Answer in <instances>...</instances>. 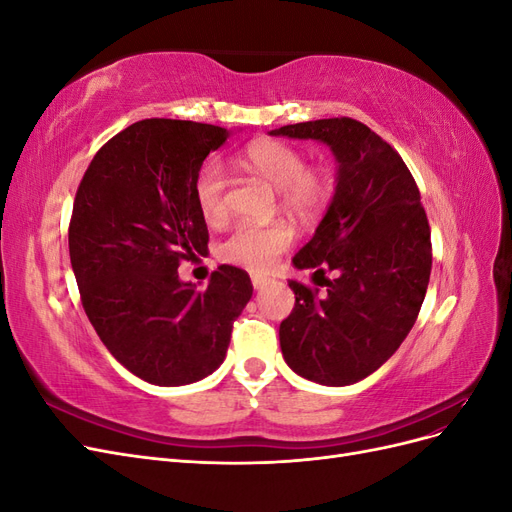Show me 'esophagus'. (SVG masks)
<instances>
[{
	"mask_svg": "<svg viewBox=\"0 0 512 512\" xmlns=\"http://www.w3.org/2000/svg\"><path fill=\"white\" fill-rule=\"evenodd\" d=\"M267 284H269V280H267L265 275H258V273L252 275V286H254V290H262Z\"/></svg>",
	"mask_w": 512,
	"mask_h": 512,
	"instance_id": "34e87169",
	"label": "esophagus"
}]
</instances>
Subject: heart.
Segmentation results:
<instances>
[{
    "label": "heart",
    "mask_w": 512,
    "mask_h": 512,
    "mask_svg": "<svg viewBox=\"0 0 512 512\" xmlns=\"http://www.w3.org/2000/svg\"><path fill=\"white\" fill-rule=\"evenodd\" d=\"M235 164L280 190L282 207L297 218H312L329 198L327 179L305 170V158L286 143L267 138L254 141L239 153ZM224 188L226 179L220 164L209 162L200 168L194 181V198L207 224H218L226 218ZM290 239V230L284 224H241L222 243V256L247 269H269L290 245Z\"/></svg>",
    "instance_id": "b5f03b06"
}]
</instances>
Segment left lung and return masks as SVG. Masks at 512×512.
<instances>
[{
	"label": "left lung",
	"instance_id": "8db88e82",
	"mask_svg": "<svg viewBox=\"0 0 512 512\" xmlns=\"http://www.w3.org/2000/svg\"><path fill=\"white\" fill-rule=\"evenodd\" d=\"M269 134L318 141L337 164L327 213L292 258L327 290L318 297L290 282L297 303L280 324V346L294 374L348 386L391 359L421 312L431 273L421 194L399 153L356 119H316ZM324 272L334 273L331 281Z\"/></svg>",
	"mask_w": 512,
	"mask_h": 512
}]
</instances>
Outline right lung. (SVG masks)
I'll return each mask as SVG.
<instances>
[{
	"label": "right lung",
	"instance_id": "obj_1",
	"mask_svg": "<svg viewBox=\"0 0 512 512\" xmlns=\"http://www.w3.org/2000/svg\"><path fill=\"white\" fill-rule=\"evenodd\" d=\"M230 134L209 123L136 121L96 153L74 198L68 243L85 314L108 352L149 384L213 374L252 299L250 275L237 267L222 265L203 292L177 273L207 250L194 181Z\"/></svg>",
	"mask_w": 512,
	"mask_h": 512
}]
</instances>
